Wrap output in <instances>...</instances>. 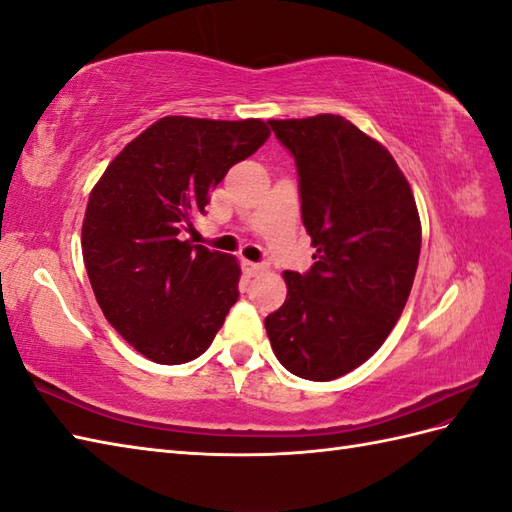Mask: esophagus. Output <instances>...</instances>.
<instances>
[{"label": "esophagus", "instance_id": "obj_1", "mask_svg": "<svg viewBox=\"0 0 512 512\" xmlns=\"http://www.w3.org/2000/svg\"><path fill=\"white\" fill-rule=\"evenodd\" d=\"M242 270H244V275L246 277H255V275H259V273H262V266H259V264H253V262H248V259H244V262H242Z\"/></svg>", "mask_w": 512, "mask_h": 512}]
</instances>
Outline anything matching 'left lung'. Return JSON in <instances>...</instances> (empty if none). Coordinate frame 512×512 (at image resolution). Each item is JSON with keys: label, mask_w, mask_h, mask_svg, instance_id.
<instances>
[{"label": "left lung", "mask_w": 512, "mask_h": 512, "mask_svg": "<svg viewBox=\"0 0 512 512\" xmlns=\"http://www.w3.org/2000/svg\"><path fill=\"white\" fill-rule=\"evenodd\" d=\"M268 123L297 160L317 262L306 275L286 270L284 306L264 323L288 372L325 383L363 365L394 330L416 277L420 215L394 156L343 116Z\"/></svg>", "instance_id": "obj_1"}]
</instances>
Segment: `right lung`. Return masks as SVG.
Here are the masks:
<instances>
[{
  "label": "right lung",
  "instance_id": "right-lung-1",
  "mask_svg": "<svg viewBox=\"0 0 512 512\" xmlns=\"http://www.w3.org/2000/svg\"><path fill=\"white\" fill-rule=\"evenodd\" d=\"M270 136L268 123L165 116L123 147L94 184L81 246L94 297L136 352L180 365L206 352L233 303V255L184 233L235 162Z\"/></svg>",
  "mask_w": 512,
  "mask_h": 512
}]
</instances>
